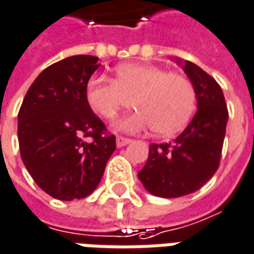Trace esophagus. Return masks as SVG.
Returning <instances> with one entry per match:
<instances>
[{
    "label": "esophagus",
    "mask_w": 254,
    "mask_h": 254,
    "mask_svg": "<svg viewBox=\"0 0 254 254\" xmlns=\"http://www.w3.org/2000/svg\"><path fill=\"white\" fill-rule=\"evenodd\" d=\"M128 143H131L130 138H124V136H118L116 138V145H118V147H123L126 145H128Z\"/></svg>",
    "instance_id": "obj_1"
}]
</instances>
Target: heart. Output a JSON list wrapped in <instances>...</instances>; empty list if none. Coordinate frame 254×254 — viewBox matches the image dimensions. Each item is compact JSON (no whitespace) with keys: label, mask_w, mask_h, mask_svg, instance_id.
<instances>
[{"label":"heart","mask_w":254,"mask_h":254,"mask_svg":"<svg viewBox=\"0 0 254 254\" xmlns=\"http://www.w3.org/2000/svg\"><path fill=\"white\" fill-rule=\"evenodd\" d=\"M90 108L100 118L112 122L119 113L134 107L138 111L120 120L127 132L152 130L163 136L186 127L195 111V89L190 79L152 64H122L116 79L93 76L86 87Z\"/></svg>","instance_id":"heart-1"}]
</instances>
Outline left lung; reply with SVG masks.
I'll list each match as a JSON object with an SVG mask.
<instances>
[{"label": "left lung", "mask_w": 254, "mask_h": 254, "mask_svg": "<svg viewBox=\"0 0 254 254\" xmlns=\"http://www.w3.org/2000/svg\"><path fill=\"white\" fill-rule=\"evenodd\" d=\"M182 66L195 89L198 109L174 141L149 146L146 164L138 172L143 188L163 198L194 193L213 176L228 120L226 100L216 80L191 61Z\"/></svg>", "instance_id": "8db88e82"}]
</instances>
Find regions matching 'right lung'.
Returning a JSON list of instances; mask_svg holds the SVG:
<instances>
[{"instance_id":"right-lung-1","label":"right lung","mask_w":254,"mask_h":254,"mask_svg":"<svg viewBox=\"0 0 254 254\" xmlns=\"http://www.w3.org/2000/svg\"><path fill=\"white\" fill-rule=\"evenodd\" d=\"M100 65L98 57L87 55L52 64L30 86L17 115L21 160L53 198L90 195L116 149V138L108 135L86 98L89 79ZM86 137L92 138L90 144Z\"/></svg>"}]
</instances>
